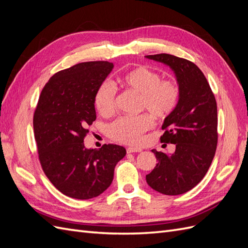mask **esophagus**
Masks as SVG:
<instances>
[{
  "label": "esophagus",
  "instance_id": "esophagus-1",
  "mask_svg": "<svg viewBox=\"0 0 248 248\" xmlns=\"http://www.w3.org/2000/svg\"><path fill=\"white\" fill-rule=\"evenodd\" d=\"M127 153H138V152H141V149H138V148H127L126 149Z\"/></svg>",
  "mask_w": 248,
  "mask_h": 248
}]
</instances>
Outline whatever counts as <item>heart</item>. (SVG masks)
Returning <instances> with one entry per match:
<instances>
[{"instance_id":"b5f03b06","label":"heart","mask_w":248,"mask_h":248,"mask_svg":"<svg viewBox=\"0 0 248 248\" xmlns=\"http://www.w3.org/2000/svg\"><path fill=\"white\" fill-rule=\"evenodd\" d=\"M119 81L124 89L140 95L139 109L149 112L156 120L168 118L178 106L180 92L176 82L171 79H160L158 73L146 66H138L129 70ZM115 88L109 81H103L95 94L97 110L103 116L111 114L115 108ZM151 116L140 115L117 119L109 126L110 137L127 145H140L142 133L153 126Z\"/></svg>"}]
</instances>
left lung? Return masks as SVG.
Segmentation results:
<instances>
[{
    "instance_id": "1",
    "label": "left lung",
    "mask_w": 248,
    "mask_h": 248,
    "mask_svg": "<svg viewBox=\"0 0 248 248\" xmlns=\"http://www.w3.org/2000/svg\"><path fill=\"white\" fill-rule=\"evenodd\" d=\"M169 66L179 86L176 109L164 119L162 142L175 144L172 154L157 152L154 170L146 176L148 185L166 196L192 189L205 177L217 146V106L204 73L186 59L169 54L146 56Z\"/></svg>"
}]
</instances>
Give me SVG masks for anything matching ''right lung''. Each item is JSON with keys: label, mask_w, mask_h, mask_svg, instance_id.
I'll return each instance as SVG.
<instances>
[{"label": "right lung", "mask_w": 248, "mask_h": 248, "mask_svg": "<svg viewBox=\"0 0 248 248\" xmlns=\"http://www.w3.org/2000/svg\"><path fill=\"white\" fill-rule=\"evenodd\" d=\"M114 64L107 61L74 65L52 76L42 89L33 125L44 174L65 196L89 200L106 191L116 164L126 155L118 145L87 149L84 139L96 120L97 89Z\"/></svg>", "instance_id": "1"}]
</instances>
